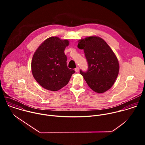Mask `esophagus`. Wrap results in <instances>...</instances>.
I'll return each mask as SVG.
<instances>
[{
  "mask_svg": "<svg viewBox=\"0 0 145 145\" xmlns=\"http://www.w3.org/2000/svg\"><path fill=\"white\" fill-rule=\"evenodd\" d=\"M74 71L76 72H79V68L78 67H77L74 69Z\"/></svg>",
  "mask_w": 145,
  "mask_h": 145,
  "instance_id": "1",
  "label": "esophagus"
}]
</instances>
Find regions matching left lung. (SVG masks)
Segmentation results:
<instances>
[{
	"label": "left lung",
	"mask_w": 145,
	"mask_h": 145,
	"mask_svg": "<svg viewBox=\"0 0 145 145\" xmlns=\"http://www.w3.org/2000/svg\"><path fill=\"white\" fill-rule=\"evenodd\" d=\"M77 47L84 50L88 63V70H80V73L88 86L97 93L108 90L114 85L119 71L118 60L111 48L96 36L81 39Z\"/></svg>",
	"instance_id": "obj_1"
}]
</instances>
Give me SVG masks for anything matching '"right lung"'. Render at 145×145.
Here are the masks:
<instances>
[{
  "label": "right lung",
  "instance_id": "add662e5",
  "mask_svg": "<svg viewBox=\"0 0 145 145\" xmlns=\"http://www.w3.org/2000/svg\"><path fill=\"white\" fill-rule=\"evenodd\" d=\"M69 41L52 37L41 44L34 53L31 61V71L38 84L46 89L56 91L65 86L73 69L67 66L64 53Z\"/></svg>",
  "mask_w": 145,
  "mask_h": 145
}]
</instances>
